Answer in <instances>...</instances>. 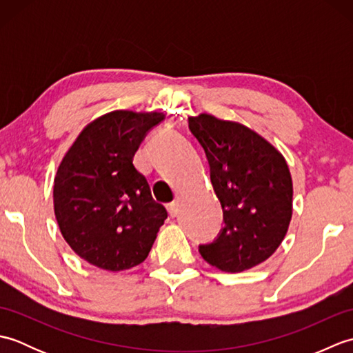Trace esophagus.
<instances>
[{"label": "esophagus", "instance_id": "esophagus-1", "mask_svg": "<svg viewBox=\"0 0 353 353\" xmlns=\"http://www.w3.org/2000/svg\"><path fill=\"white\" fill-rule=\"evenodd\" d=\"M167 209H168V214L171 216H177L179 212H181V206H179L177 201H172V203H168Z\"/></svg>", "mask_w": 353, "mask_h": 353}]
</instances>
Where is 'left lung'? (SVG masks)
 Returning <instances> with one entry per match:
<instances>
[{"instance_id": "left-lung-1", "label": "left lung", "mask_w": 353, "mask_h": 353, "mask_svg": "<svg viewBox=\"0 0 353 353\" xmlns=\"http://www.w3.org/2000/svg\"><path fill=\"white\" fill-rule=\"evenodd\" d=\"M190 130L203 147L224 228L201 256L221 272L239 273L261 264L283 241L292 215V181L281 152L239 123L212 115L190 117Z\"/></svg>"}]
</instances>
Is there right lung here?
I'll list each match as a JSON object with an SVG mask.
<instances>
[{
  "instance_id": "obj_1",
  "label": "right lung",
  "mask_w": 353,
  "mask_h": 353,
  "mask_svg": "<svg viewBox=\"0 0 353 353\" xmlns=\"http://www.w3.org/2000/svg\"><path fill=\"white\" fill-rule=\"evenodd\" d=\"M159 112L114 110L89 123L59 165L52 200L65 241L109 272L144 262L167 219L133 156Z\"/></svg>"
}]
</instances>
